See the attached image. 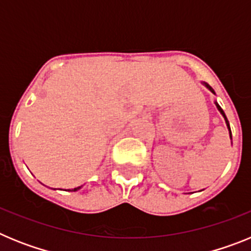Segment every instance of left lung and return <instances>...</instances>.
<instances>
[{"label":"left lung","mask_w":251,"mask_h":251,"mask_svg":"<svg viewBox=\"0 0 251 251\" xmlns=\"http://www.w3.org/2000/svg\"><path fill=\"white\" fill-rule=\"evenodd\" d=\"M205 85H206V86H207L208 89H210V92H212V93H214V94H215L214 89H212L211 86L208 85V84H206V83H205ZM216 106H217V109L220 110V113H221V114H223V115H224V118H225V122H226V126H227V128H229V130H230V124H229V121H227V118H226V115H225V113H224V110H223V109H221V106H220V105H219V104H217V103H216ZM230 136H231V130H230Z\"/></svg>","instance_id":"left-lung-1"}]
</instances>
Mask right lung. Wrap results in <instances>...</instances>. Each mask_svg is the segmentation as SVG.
Listing matches in <instances>:
<instances>
[{
	"label": "right lung",
	"mask_w": 251,
	"mask_h": 251,
	"mask_svg": "<svg viewBox=\"0 0 251 251\" xmlns=\"http://www.w3.org/2000/svg\"><path fill=\"white\" fill-rule=\"evenodd\" d=\"M80 187H76V188H72V190H68V191H77Z\"/></svg>",
	"instance_id": "obj_1"
}]
</instances>
